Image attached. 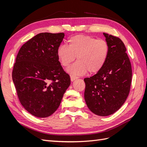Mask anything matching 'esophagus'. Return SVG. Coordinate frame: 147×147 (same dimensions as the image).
<instances>
[{
    "label": "esophagus",
    "instance_id": "1",
    "mask_svg": "<svg viewBox=\"0 0 147 147\" xmlns=\"http://www.w3.org/2000/svg\"><path fill=\"white\" fill-rule=\"evenodd\" d=\"M78 78L77 77H75V76H74V75H71L70 76V80H71V82H74L75 81V80L78 79Z\"/></svg>",
    "mask_w": 147,
    "mask_h": 147
}]
</instances>
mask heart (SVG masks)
I'll return each instance as SVG.
<instances>
[{"instance_id":"heart-1","label":"heart","mask_w":147,"mask_h":147,"mask_svg":"<svg viewBox=\"0 0 147 147\" xmlns=\"http://www.w3.org/2000/svg\"><path fill=\"white\" fill-rule=\"evenodd\" d=\"M69 46L60 45L57 56L61 65L67 67L75 61L77 62L68 69L73 75H82L88 71L96 74L102 69L110 52L109 43L104 40H97L89 35H77L70 37Z\"/></svg>"}]
</instances>
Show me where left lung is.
I'll return each instance as SVG.
<instances>
[{"label":"left lung","instance_id":"obj_1","mask_svg":"<svg viewBox=\"0 0 147 147\" xmlns=\"http://www.w3.org/2000/svg\"><path fill=\"white\" fill-rule=\"evenodd\" d=\"M103 34L110 47L109 55L99 72L84 79L86 84L84 97L93 113L105 117L116 112L126 101L130 91L132 69L121 40Z\"/></svg>","mask_w":147,"mask_h":147}]
</instances>
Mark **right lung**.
<instances>
[{
    "instance_id": "right-lung-1",
    "label": "right lung",
    "mask_w": 147,
    "mask_h": 147,
    "mask_svg": "<svg viewBox=\"0 0 147 147\" xmlns=\"http://www.w3.org/2000/svg\"><path fill=\"white\" fill-rule=\"evenodd\" d=\"M64 33H40L21 47L12 72L21 105L33 116L46 118L58 109L70 84L57 56Z\"/></svg>"
}]
</instances>
